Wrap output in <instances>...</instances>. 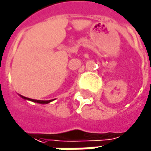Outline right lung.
Segmentation results:
<instances>
[{"label": "right lung", "mask_w": 151, "mask_h": 151, "mask_svg": "<svg viewBox=\"0 0 151 151\" xmlns=\"http://www.w3.org/2000/svg\"><path fill=\"white\" fill-rule=\"evenodd\" d=\"M21 98H23L24 99H27V100H31L33 102H37V103H39V104H47L49 102H51V100H36V99H27L26 96H20Z\"/></svg>", "instance_id": "obj_1"}]
</instances>
